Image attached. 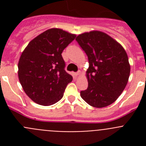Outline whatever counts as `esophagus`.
<instances>
[{
	"label": "esophagus",
	"instance_id": "obj_1",
	"mask_svg": "<svg viewBox=\"0 0 146 146\" xmlns=\"http://www.w3.org/2000/svg\"><path fill=\"white\" fill-rule=\"evenodd\" d=\"M80 74V72H76V73H74V76H75V77H77V76L79 75V74Z\"/></svg>",
	"mask_w": 146,
	"mask_h": 146
}]
</instances>
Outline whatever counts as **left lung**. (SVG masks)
Instances as JSON below:
<instances>
[{
  "instance_id": "8db88e82",
  "label": "left lung",
  "mask_w": 146,
  "mask_h": 146,
  "mask_svg": "<svg viewBox=\"0 0 146 146\" xmlns=\"http://www.w3.org/2000/svg\"><path fill=\"white\" fill-rule=\"evenodd\" d=\"M88 58V86L80 96L89 105L101 108L114 102L124 90L130 74L129 58L123 47L109 35L99 31L76 38Z\"/></svg>"
}]
</instances>
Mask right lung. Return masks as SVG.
<instances>
[{"mask_svg": "<svg viewBox=\"0 0 146 146\" xmlns=\"http://www.w3.org/2000/svg\"><path fill=\"white\" fill-rule=\"evenodd\" d=\"M76 35L60 28L45 31L29 42L18 63V77L34 102L50 106L62 99L72 76L65 71L63 50Z\"/></svg>", "mask_w": 146, "mask_h": 146, "instance_id": "1", "label": "right lung"}]
</instances>
